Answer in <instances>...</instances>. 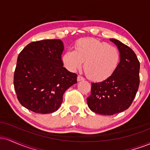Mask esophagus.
Segmentation results:
<instances>
[{
    "label": "esophagus",
    "instance_id": "34e87169",
    "mask_svg": "<svg viewBox=\"0 0 150 150\" xmlns=\"http://www.w3.org/2000/svg\"><path fill=\"white\" fill-rule=\"evenodd\" d=\"M77 81H78V82H80V81L84 80H85V79H84V77H82V76H80V75H78V76H77Z\"/></svg>",
    "mask_w": 150,
    "mask_h": 150
}]
</instances>
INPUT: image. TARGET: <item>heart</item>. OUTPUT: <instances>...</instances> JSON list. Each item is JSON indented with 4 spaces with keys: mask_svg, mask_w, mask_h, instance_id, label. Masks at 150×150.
<instances>
[{
    "mask_svg": "<svg viewBox=\"0 0 150 150\" xmlns=\"http://www.w3.org/2000/svg\"><path fill=\"white\" fill-rule=\"evenodd\" d=\"M120 58L116 47L94 38L80 39L75 50H68L62 58L63 65L70 71L80 69L84 63V71L93 81L106 80L114 73Z\"/></svg>",
    "mask_w": 150,
    "mask_h": 150,
    "instance_id": "obj_1",
    "label": "heart"
}]
</instances>
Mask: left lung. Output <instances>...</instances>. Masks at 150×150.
Segmentation results:
<instances>
[{"label": "left lung", "mask_w": 150, "mask_h": 150, "mask_svg": "<svg viewBox=\"0 0 150 150\" xmlns=\"http://www.w3.org/2000/svg\"><path fill=\"white\" fill-rule=\"evenodd\" d=\"M110 40L118 46L120 63L106 80L92 82L91 94L87 98V105L93 112L108 116L128 109L140 85V62L135 52L117 39Z\"/></svg>", "instance_id": "1"}]
</instances>
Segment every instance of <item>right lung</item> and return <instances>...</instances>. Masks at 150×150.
Instances as JSON below:
<instances>
[{
	"label": "right lung",
	"instance_id": "right-lung-1",
	"mask_svg": "<svg viewBox=\"0 0 150 150\" xmlns=\"http://www.w3.org/2000/svg\"><path fill=\"white\" fill-rule=\"evenodd\" d=\"M63 49L59 39H46L31 42L19 53L13 83L24 107L37 113L55 112L64 92L77 83V74L63 66Z\"/></svg>",
	"mask_w": 150,
	"mask_h": 150
}]
</instances>
